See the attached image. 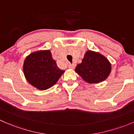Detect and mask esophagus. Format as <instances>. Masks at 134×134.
Returning <instances> with one entry per match:
<instances>
[{
    "label": "esophagus",
    "instance_id": "obj_1",
    "mask_svg": "<svg viewBox=\"0 0 134 134\" xmlns=\"http://www.w3.org/2000/svg\"><path fill=\"white\" fill-rule=\"evenodd\" d=\"M68 67L69 69H73L75 68L76 64H74V63H72V64H69Z\"/></svg>",
    "mask_w": 134,
    "mask_h": 134
}]
</instances>
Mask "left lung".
Segmentation results:
<instances>
[{
  "mask_svg": "<svg viewBox=\"0 0 134 134\" xmlns=\"http://www.w3.org/2000/svg\"><path fill=\"white\" fill-rule=\"evenodd\" d=\"M111 69V63L105 56L88 50L81 63L76 66L75 72L84 81L92 84L105 81L110 74Z\"/></svg>",
  "mask_w": 134,
  "mask_h": 134,
  "instance_id": "left-lung-1",
  "label": "left lung"
}]
</instances>
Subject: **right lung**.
<instances>
[{
    "mask_svg": "<svg viewBox=\"0 0 134 134\" xmlns=\"http://www.w3.org/2000/svg\"><path fill=\"white\" fill-rule=\"evenodd\" d=\"M23 71L27 81L38 90H47L54 85L65 71L57 66L49 50L33 52L24 60Z\"/></svg>",
    "mask_w": 134,
    "mask_h": 134,
    "instance_id": "obj_1",
    "label": "right lung"
}]
</instances>
